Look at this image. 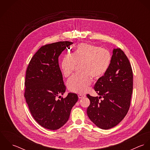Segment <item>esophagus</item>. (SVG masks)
<instances>
[{
	"instance_id": "esophagus-1",
	"label": "esophagus",
	"mask_w": 150,
	"mask_h": 150,
	"mask_svg": "<svg viewBox=\"0 0 150 150\" xmlns=\"http://www.w3.org/2000/svg\"><path fill=\"white\" fill-rule=\"evenodd\" d=\"M78 97L79 99H83L84 98L86 97V95H82V94H80L78 95Z\"/></svg>"
}]
</instances>
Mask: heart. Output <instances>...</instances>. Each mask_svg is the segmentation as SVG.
Returning a JSON list of instances; mask_svg holds the SVG:
<instances>
[{
	"mask_svg": "<svg viewBox=\"0 0 150 150\" xmlns=\"http://www.w3.org/2000/svg\"><path fill=\"white\" fill-rule=\"evenodd\" d=\"M111 56L107 50L87 43L79 44L70 55H65L61 62L62 73L65 77L73 73L76 64L81 73L70 78L67 83L69 90L76 93H84L91 83L92 79L102 77L108 70Z\"/></svg>",
	"mask_w": 150,
	"mask_h": 150,
	"instance_id": "heart-1",
	"label": "heart"
}]
</instances>
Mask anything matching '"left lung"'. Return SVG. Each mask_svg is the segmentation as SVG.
Listing matches in <instances>:
<instances>
[{
	"mask_svg": "<svg viewBox=\"0 0 150 150\" xmlns=\"http://www.w3.org/2000/svg\"><path fill=\"white\" fill-rule=\"evenodd\" d=\"M94 89L100 96L88 94L90 105L87 115L98 127L108 129L118 125L127 115L133 91V72L128 58L120 48L112 51L111 64L106 74L99 79ZM102 96L103 100L98 99Z\"/></svg>",
	"mask_w": 150,
	"mask_h": 150,
	"instance_id": "left-lung-1",
	"label": "left lung"
}]
</instances>
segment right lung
<instances>
[{
  "instance_id": "add662e5",
  "label": "right lung",
  "mask_w": 150,
  "mask_h": 150,
  "mask_svg": "<svg viewBox=\"0 0 150 150\" xmlns=\"http://www.w3.org/2000/svg\"><path fill=\"white\" fill-rule=\"evenodd\" d=\"M73 43L59 42L42 46L31 59L26 71L24 96L29 109L35 121L50 130L64 125L78 100L74 93L58 99L66 91L58 58Z\"/></svg>"
}]
</instances>
